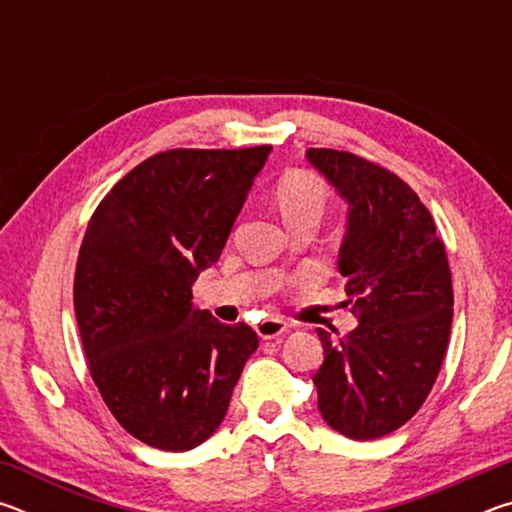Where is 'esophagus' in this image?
Instances as JSON below:
<instances>
[{"label": "esophagus", "instance_id": "1", "mask_svg": "<svg viewBox=\"0 0 512 512\" xmlns=\"http://www.w3.org/2000/svg\"><path fill=\"white\" fill-rule=\"evenodd\" d=\"M257 334H259V339H264V341H271V339H277V336H282V334H287L289 332V325L284 323L282 318H275V316H271V318H264V320H259L257 323Z\"/></svg>", "mask_w": 512, "mask_h": 512}]
</instances>
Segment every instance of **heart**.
<instances>
[{"instance_id":"obj_1","label":"heart","mask_w":512,"mask_h":512,"mask_svg":"<svg viewBox=\"0 0 512 512\" xmlns=\"http://www.w3.org/2000/svg\"><path fill=\"white\" fill-rule=\"evenodd\" d=\"M275 201L291 228L307 221L318 223L327 210L329 187L316 173L293 169L275 183Z\"/></svg>"}]
</instances>
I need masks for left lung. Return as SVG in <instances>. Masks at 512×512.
<instances>
[{"label": "left lung", "mask_w": 512, "mask_h": 512, "mask_svg": "<svg viewBox=\"0 0 512 512\" xmlns=\"http://www.w3.org/2000/svg\"><path fill=\"white\" fill-rule=\"evenodd\" d=\"M307 158L350 203L339 268L359 318L341 339L318 329V409L343 436L375 440L431 393L452 329V271L433 216L400 176L350 151L309 149Z\"/></svg>", "instance_id": "left-lung-1"}]
</instances>
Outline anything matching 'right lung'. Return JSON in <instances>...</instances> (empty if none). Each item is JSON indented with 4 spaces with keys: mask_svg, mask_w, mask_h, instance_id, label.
I'll return each instance as SVG.
<instances>
[{
    "mask_svg": "<svg viewBox=\"0 0 512 512\" xmlns=\"http://www.w3.org/2000/svg\"><path fill=\"white\" fill-rule=\"evenodd\" d=\"M271 146L169 149L126 173L90 216L74 273L88 370L131 436L164 452L205 443L259 339L192 309Z\"/></svg>",
    "mask_w": 512,
    "mask_h": 512,
    "instance_id": "1",
    "label": "right lung"
}]
</instances>
